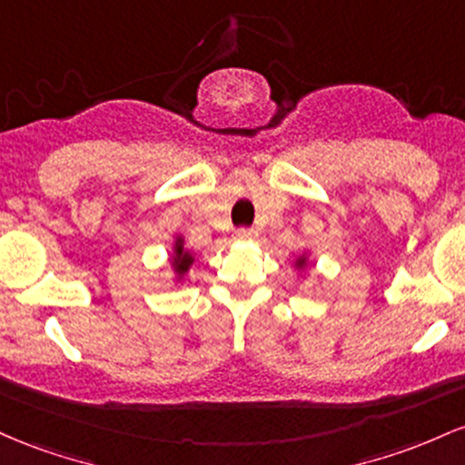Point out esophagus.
Returning a JSON list of instances; mask_svg holds the SVG:
<instances>
[{
    "instance_id": "34e87169",
    "label": "esophagus",
    "mask_w": 465,
    "mask_h": 465,
    "mask_svg": "<svg viewBox=\"0 0 465 465\" xmlns=\"http://www.w3.org/2000/svg\"><path fill=\"white\" fill-rule=\"evenodd\" d=\"M254 237H257V231H254V228H237V231H234V239H239V242H248V239Z\"/></svg>"
}]
</instances>
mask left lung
I'll list each match as a JSON object with an SVG mask.
<instances>
[{
	"label": "left lung",
	"instance_id": "1",
	"mask_svg": "<svg viewBox=\"0 0 465 465\" xmlns=\"http://www.w3.org/2000/svg\"><path fill=\"white\" fill-rule=\"evenodd\" d=\"M301 263H302V261H301Z\"/></svg>",
	"mask_w": 465,
	"mask_h": 465
}]
</instances>
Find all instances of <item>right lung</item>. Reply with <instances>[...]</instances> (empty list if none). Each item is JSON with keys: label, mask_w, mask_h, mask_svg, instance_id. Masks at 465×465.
Here are the masks:
<instances>
[{"label": "right lung", "mask_w": 465, "mask_h": 465, "mask_svg": "<svg viewBox=\"0 0 465 465\" xmlns=\"http://www.w3.org/2000/svg\"><path fill=\"white\" fill-rule=\"evenodd\" d=\"M191 263H193V257L189 252H184V248H182V242L177 239V243H175V272L184 274L186 270H189Z\"/></svg>", "instance_id": "obj_1"}]
</instances>
